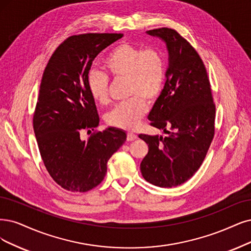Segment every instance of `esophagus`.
I'll return each mask as SVG.
<instances>
[{"mask_svg": "<svg viewBox=\"0 0 251 251\" xmlns=\"http://www.w3.org/2000/svg\"><path fill=\"white\" fill-rule=\"evenodd\" d=\"M137 138V135L133 132H128L127 133V141L128 142H132V141H135Z\"/></svg>", "mask_w": 251, "mask_h": 251, "instance_id": "34e87169", "label": "esophagus"}]
</instances>
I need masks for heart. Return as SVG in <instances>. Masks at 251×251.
<instances>
[{
    "label": "heart",
    "instance_id": "heart-1",
    "mask_svg": "<svg viewBox=\"0 0 251 251\" xmlns=\"http://www.w3.org/2000/svg\"><path fill=\"white\" fill-rule=\"evenodd\" d=\"M104 67L114 79L127 80V95L106 116L108 125L121 129H134L148 111L147 101L154 102L161 94L166 76L163 52L154 46L143 49L133 43L119 44L106 55ZM90 95L99 104H106L109 77L102 71L92 69L87 75Z\"/></svg>",
    "mask_w": 251,
    "mask_h": 251
}]
</instances>
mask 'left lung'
<instances>
[{"instance_id": "left-lung-1", "label": "left lung", "mask_w": 251, "mask_h": 251, "mask_svg": "<svg viewBox=\"0 0 251 251\" xmlns=\"http://www.w3.org/2000/svg\"><path fill=\"white\" fill-rule=\"evenodd\" d=\"M147 33L164 40L170 54L164 88L148 117L151 126L169 135H138L149 146L141 172L156 186L175 187L189 180L205 159L215 134V103L193 46L171 27Z\"/></svg>"}]
</instances>
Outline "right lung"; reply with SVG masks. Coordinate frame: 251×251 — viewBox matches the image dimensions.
<instances>
[{
    "instance_id": "1",
    "label": "right lung",
    "mask_w": 251,
    "mask_h": 251,
    "mask_svg": "<svg viewBox=\"0 0 251 251\" xmlns=\"http://www.w3.org/2000/svg\"><path fill=\"white\" fill-rule=\"evenodd\" d=\"M117 33L73 35L53 51L44 69L33 127L41 158L53 181L72 192H86L104 179L107 161L126 141L116 128L95 130L87 141L79 133L99 125L87 75L97 54L122 38Z\"/></svg>"
}]
</instances>
